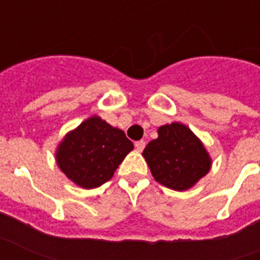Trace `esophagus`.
Instances as JSON below:
<instances>
[{
    "mask_svg": "<svg viewBox=\"0 0 260 260\" xmlns=\"http://www.w3.org/2000/svg\"><path fill=\"white\" fill-rule=\"evenodd\" d=\"M134 147H136V149H137V151H140V152H141V151L145 148V141H144V140H140V141H137V143L134 144Z\"/></svg>",
    "mask_w": 260,
    "mask_h": 260,
    "instance_id": "34e87169",
    "label": "esophagus"
}]
</instances>
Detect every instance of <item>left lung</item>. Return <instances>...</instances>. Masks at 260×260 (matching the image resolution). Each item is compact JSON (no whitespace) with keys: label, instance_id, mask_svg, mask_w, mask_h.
I'll use <instances>...</instances> for the list:
<instances>
[{"label":"left lung","instance_id":"8db88e82","mask_svg":"<svg viewBox=\"0 0 260 260\" xmlns=\"http://www.w3.org/2000/svg\"><path fill=\"white\" fill-rule=\"evenodd\" d=\"M153 179L168 188L184 191L210 169V158L194 133L181 123L159 127L158 138L144 149Z\"/></svg>","mask_w":260,"mask_h":260}]
</instances>
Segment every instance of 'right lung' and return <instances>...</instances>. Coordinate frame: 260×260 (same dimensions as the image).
<instances>
[{"instance_id":"add662e5","label":"right lung","mask_w":260,"mask_h":260,"mask_svg":"<svg viewBox=\"0 0 260 260\" xmlns=\"http://www.w3.org/2000/svg\"><path fill=\"white\" fill-rule=\"evenodd\" d=\"M133 148L122 130L92 116L66 136L56 152V162L76 184L95 188L112 179Z\"/></svg>"}]
</instances>
